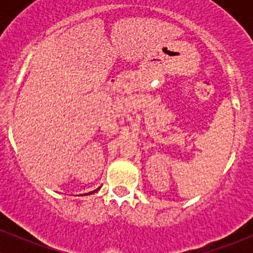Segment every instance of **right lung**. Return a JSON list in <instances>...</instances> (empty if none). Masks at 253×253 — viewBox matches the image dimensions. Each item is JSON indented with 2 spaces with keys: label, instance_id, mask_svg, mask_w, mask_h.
<instances>
[{
  "label": "right lung",
  "instance_id": "add662e5",
  "mask_svg": "<svg viewBox=\"0 0 253 253\" xmlns=\"http://www.w3.org/2000/svg\"><path fill=\"white\" fill-rule=\"evenodd\" d=\"M99 188H100V187H99ZM99 188H96V190H94V191H91V192H89V193H88V195H91V193H94V192H96V191H98V190H99Z\"/></svg>",
  "mask_w": 253,
  "mask_h": 253
}]
</instances>
